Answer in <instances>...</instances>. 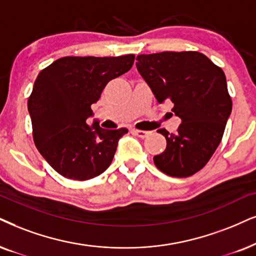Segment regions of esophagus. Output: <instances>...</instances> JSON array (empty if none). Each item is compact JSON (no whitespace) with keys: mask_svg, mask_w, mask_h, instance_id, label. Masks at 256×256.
<instances>
[{"mask_svg":"<svg viewBox=\"0 0 256 256\" xmlns=\"http://www.w3.org/2000/svg\"><path fill=\"white\" fill-rule=\"evenodd\" d=\"M132 132H134V134L136 136H138V137H140V138H145V137H148V134H150V132H148V131L136 130V128H134V130H132Z\"/></svg>","mask_w":256,"mask_h":256,"instance_id":"34e87169","label":"esophagus"}]
</instances>
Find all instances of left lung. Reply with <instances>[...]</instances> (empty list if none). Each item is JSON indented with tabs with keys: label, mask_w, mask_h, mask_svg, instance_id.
<instances>
[{
	"label": "left lung",
	"mask_w": 256,
	"mask_h": 256,
	"mask_svg": "<svg viewBox=\"0 0 256 256\" xmlns=\"http://www.w3.org/2000/svg\"><path fill=\"white\" fill-rule=\"evenodd\" d=\"M137 61L157 102L171 100L172 112L182 119L177 134L158 130L166 148L154 157V166L172 177L192 176L214 154L232 113L224 73L198 52L140 54Z\"/></svg>",
	"instance_id": "obj_1"
}]
</instances>
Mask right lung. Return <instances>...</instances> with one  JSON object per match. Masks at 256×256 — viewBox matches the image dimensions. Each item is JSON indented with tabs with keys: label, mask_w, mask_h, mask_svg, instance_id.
Instances as JSON below:
<instances>
[{
	"label": "right lung",
	"mask_w": 256,
	"mask_h": 256,
	"mask_svg": "<svg viewBox=\"0 0 256 256\" xmlns=\"http://www.w3.org/2000/svg\"><path fill=\"white\" fill-rule=\"evenodd\" d=\"M134 54L122 56H64L42 70L28 99L34 143L54 170L70 180H86L110 166L128 128L105 130L93 117L110 80L131 68Z\"/></svg>",
	"instance_id": "obj_1"
}]
</instances>
